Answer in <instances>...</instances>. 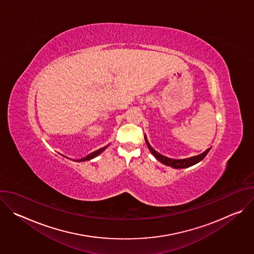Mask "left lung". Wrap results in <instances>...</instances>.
Here are the masks:
<instances>
[{
    "label": "left lung",
    "mask_w": 254,
    "mask_h": 254,
    "mask_svg": "<svg viewBox=\"0 0 254 254\" xmlns=\"http://www.w3.org/2000/svg\"><path fill=\"white\" fill-rule=\"evenodd\" d=\"M144 139H146V142H147V146L149 148V150L151 151V153L155 156V158L160 161L161 163H163L164 165H167V166H170L172 168H175V169H184V168H188V167H191L197 163H199L200 161H202L206 155L209 153L210 149H207L204 153H202L201 155H198V156H195V157H192V158H188V159H183V160H174V159H170V158H167L161 154H159L158 152H156L152 147L151 144L149 143L147 137L144 136Z\"/></svg>",
    "instance_id": "obj_1"
}]
</instances>
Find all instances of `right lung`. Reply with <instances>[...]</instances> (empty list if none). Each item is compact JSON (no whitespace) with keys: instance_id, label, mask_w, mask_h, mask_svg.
I'll list each match as a JSON object with an SVG mask.
<instances>
[{"instance_id":"1","label":"right lung","mask_w":254,"mask_h":254,"mask_svg":"<svg viewBox=\"0 0 254 254\" xmlns=\"http://www.w3.org/2000/svg\"><path fill=\"white\" fill-rule=\"evenodd\" d=\"M106 148H107V146L104 147V148H102V149H99V150H97V151H95V152H93V153H91L90 155H88L87 157H85V158H83V159H81V160H76V161H77V162H81V161H88V160H91V159L95 158L96 156H98V155H99L101 152H103Z\"/></svg>"}]
</instances>
